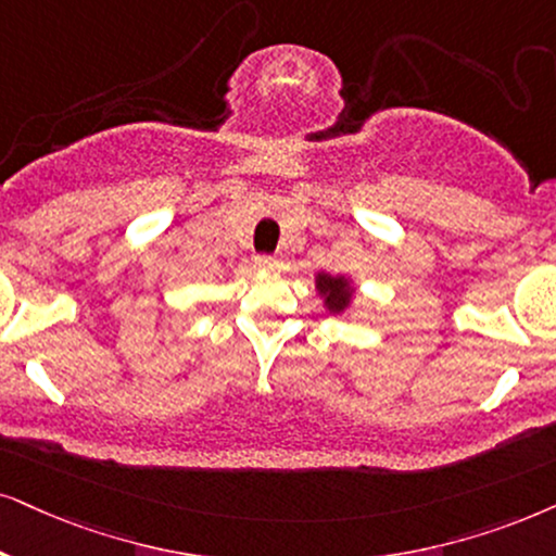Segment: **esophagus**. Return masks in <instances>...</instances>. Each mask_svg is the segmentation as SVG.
I'll list each match as a JSON object with an SVG mask.
<instances>
[{"label":"esophagus","mask_w":556,"mask_h":556,"mask_svg":"<svg viewBox=\"0 0 556 556\" xmlns=\"http://www.w3.org/2000/svg\"><path fill=\"white\" fill-rule=\"evenodd\" d=\"M254 264L256 269H279V266H282V262H279L277 256H256Z\"/></svg>","instance_id":"34e87169"}]
</instances>
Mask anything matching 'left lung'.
<instances>
[{
  "instance_id": "8db88e82",
  "label": "left lung",
  "mask_w": 556,
  "mask_h": 556,
  "mask_svg": "<svg viewBox=\"0 0 556 556\" xmlns=\"http://www.w3.org/2000/svg\"><path fill=\"white\" fill-rule=\"evenodd\" d=\"M315 292L323 300V307L330 315H346L351 307H354V298H356V285L354 279L346 277V274H333L328 271H318L315 274Z\"/></svg>"
}]
</instances>
